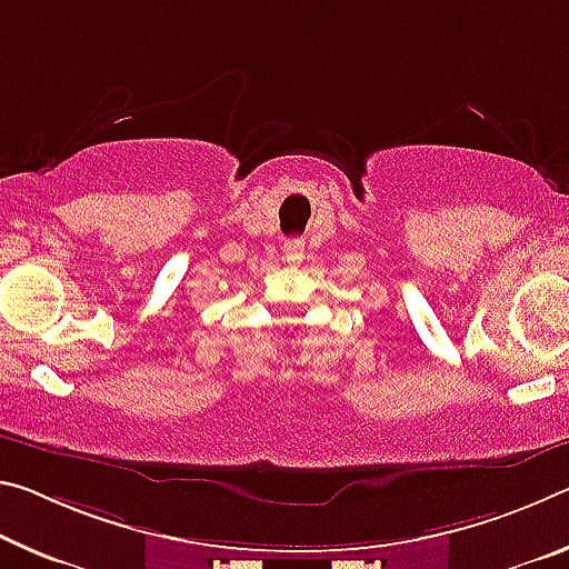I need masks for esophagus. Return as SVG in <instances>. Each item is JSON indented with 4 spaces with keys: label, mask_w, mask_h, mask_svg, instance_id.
<instances>
[{
    "label": "esophagus",
    "mask_w": 569,
    "mask_h": 569,
    "mask_svg": "<svg viewBox=\"0 0 569 569\" xmlns=\"http://www.w3.org/2000/svg\"><path fill=\"white\" fill-rule=\"evenodd\" d=\"M283 258L288 260V263H301L303 240H286L283 242Z\"/></svg>",
    "instance_id": "esophagus-1"
}]
</instances>
